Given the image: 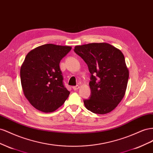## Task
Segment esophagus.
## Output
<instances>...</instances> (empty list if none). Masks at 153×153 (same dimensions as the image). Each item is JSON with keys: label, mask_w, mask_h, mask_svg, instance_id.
<instances>
[{"label": "esophagus", "mask_w": 153, "mask_h": 153, "mask_svg": "<svg viewBox=\"0 0 153 153\" xmlns=\"http://www.w3.org/2000/svg\"><path fill=\"white\" fill-rule=\"evenodd\" d=\"M79 85L74 86L72 87V88H73V90H78V89H79Z\"/></svg>", "instance_id": "esophagus-1"}]
</instances>
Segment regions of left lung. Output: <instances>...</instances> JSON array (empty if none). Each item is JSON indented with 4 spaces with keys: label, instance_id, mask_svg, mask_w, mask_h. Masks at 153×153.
Instances as JSON below:
<instances>
[{
    "label": "left lung",
    "instance_id": "obj_1",
    "mask_svg": "<svg viewBox=\"0 0 153 153\" xmlns=\"http://www.w3.org/2000/svg\"><path fill=\"white\" fill-rule=\"evenodd\" d=\"M74 52L88 65L91 94L84 99L87 110L106 114L117 106L127 88L129 71L122 52L106 43L76 46Z\"/></svg>",
    "mask_w": 153,
    "mask_h": 153
}]
</instances>
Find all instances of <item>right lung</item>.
<instances>
[{
  "instance_id": "add662e5",
  "label": "right lung",
  "mask_w": 153,
  "mask_h": 153,
  "mask_svg": "<svg viewBox=\"0 0 153 153\" xmlns=\"http://www.w3.org/2000/svg\"><path fill=\"white\" fill-rule=\"evenodd\" d=\"M69 46L45 44L30 51L20 68L25 97L38 110L50 113L62 106L70 94L63 83L59 63Z\"/></svg>"
}]
</instances>
